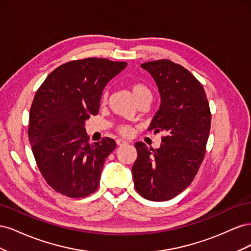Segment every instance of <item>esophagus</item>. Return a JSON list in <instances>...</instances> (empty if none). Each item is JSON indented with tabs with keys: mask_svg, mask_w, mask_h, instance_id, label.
<instances>
[{
	"mask_svg": "<svg viewBox=\"0 0 251 251\" xmlns=\"http://www.w3.org/2000/svg\"><path fill=\"white\" fill-rule=\"evenodd\" d=\"M116 143H117L118 147H123V146H126L127 142L126 140H124V139H117Z\"/></svg>",
	"mask_w": 251,
	"mask_h": 251,
	"instance_id": "obj_1",
	"label": "esophagus"
}]
</instances>
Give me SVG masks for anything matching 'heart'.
Returning <instances> with one entry per match:
<instances>
[{"label": "heart", "instance_id": "b5f03b06", "mask_svg": "<svg viewBox=\"0 0 251 251\" xmlns=\"http://www.w3.org/2000/svg\"><path fill=\"white\" fill-rule=\"evenodd\" d=\"M128 87H130L131 92L133 93V95L135 96L136 100H137V101L143 100V98H146V97L151 96V90H150L146 85H144V83H141V82H133V83H131V85L128 86ZM105 100H107V94L103 93V94H102V100L104 101ZM117 130H118V132H119L121 135H125V136L130 135L131 132H132L131 127L128 126H126V125H121V126H119L117 127Z\"/></svg>", "mask_w": 251, "mask_h": 251}]
</instances>
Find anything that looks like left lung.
<instances>
[{
    "label": "left lung",
    "instance_id": "left-lung-1",
    "mask_svg": "<svg viewBox=\"0 0 251 251\" xmlns=\"http://www.w3.org/2000/svg\"><path fill=\"white\" fill-rule=\"evenodd\" d=\"M155 79L160 108L149 131L164 132L159 149L136 142L134 186L151 201L173 199L192 183L206 151L211 113L201 82L181 65L158 59L141 65Z\"/></svg>",
    "mask_w": 251,
    "mask_h": 251
}]
</instances>
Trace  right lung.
I'll list each match as a JSON object with an SVG mask.
<instances>
[{"label": "right lung", "mask_w": 251, "mask_h": 251, "mask_svg": "<svg viewBox=\"0 0 251 251\" xmlns=\"http://www.w3.org/2000/svg\"><path fill=\"white\" fill-rule=\"evenodd\" d=\"M126 65L96 57L71 60L37 89L29 114V142L42 176L56 193L83 198L98 188L116 142L104 137L90 143L85 121L100 111L102 90Z\"/></svg>", "instance_id": "obj_1"}]
</instances>
